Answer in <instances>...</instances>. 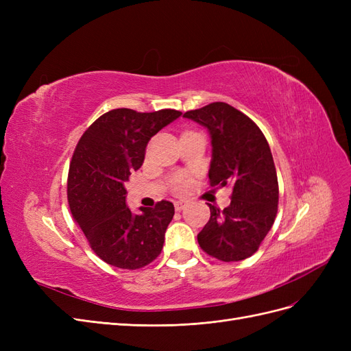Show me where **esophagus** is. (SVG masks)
Here are the masks:
<instances>
[{"label":"esophagus","mask_w":351,"mask_h":351,"mask_svg":"<svg viewBox=\"0 0 351 351\" xmlns=\"http://www.w3.org/2000/svg\"><path fill=\"white\" fill-rule=\"evenodd\" d=\"M187 205H189V200H176V202H174L176 210H182V209H184Z\"/></svg>","instance_id":"1"}]
</instances>
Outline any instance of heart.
Listing matches in <instances>:
<instances>
[{
    "instance_id": "1",
    "label": "heart",
    "mask_w": 351,
    "mask_h": 351,
    "mask_svg": "<svg viewBox=\"0 0 351 351\" xmlns=\"http://www.w3.org/2000/svg\"><path fill=\"white\" fill-rule=\"evenodd\" d=\"M173 187H174L176 192H178V193L184 192V190H187V187H189L187 178L183 177V176H177V177L174 178V182H173Z\"/></svg>"
}]
</instances>
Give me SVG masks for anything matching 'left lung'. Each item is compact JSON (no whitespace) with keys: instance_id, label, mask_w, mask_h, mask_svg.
Instances as JSON below:
<instances>
[{"instance_id":"8db88e82","label":"left lung","mask_w":351,"mask_h":351,"mask_svg":"<svg viewBox=\"0 0 351 351\" xmlns=\"http://www.w3.org/2000/svg\"><path fill=\"white\" fill-rule=\"evenodd\" d=\"M205 125L212 139V187L231 186V204L209 205L210 218L199 234L200 249L222 262H239L258 252L278 210V178L262 130L226 102L184 112Z\"/></svg>"}]
</instances>
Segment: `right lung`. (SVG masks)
I'll list each match as a JSON object with an SVG mask.
<instances>
[{
	"instance_id": "obj_1",
	"label": "right lung",
	"mask_w": 351,
	"mask_h": 351,
	"mask_svg": "<svg viewBox=\"0 0 351 351\" xmlns=\"http://www.w3.org/2000/svg\"><path fill=\"white\" fill-rule=\"evenodd\" d=\"M180 115L176 110H111L88 127L74 149L67 178L71 215L95 254L112 267L139 269L162 250L174 205L161 200L133 215L124 184L142 167L151 137Z\"/></svg>"
}]
</instances>
